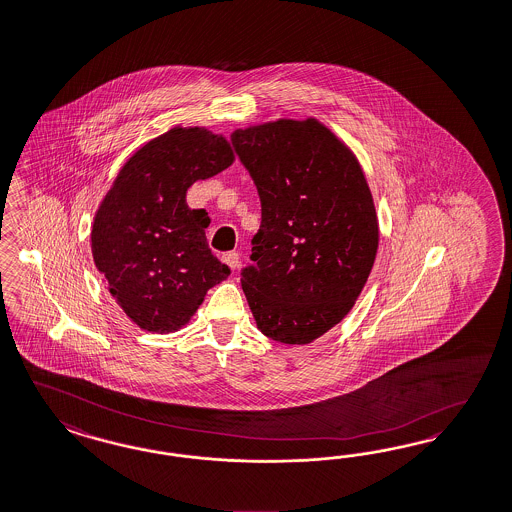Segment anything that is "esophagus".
Masks as SVG:
<instances>
[{"instance_id":"1","label":"esophagus","mask_w":512,"mask_h":512,"mask_svg":"<svg viewBox=\"0 0 512 512\" xmlns=\"http://www.w3.org/2000/svg\"><path fill=\"white\" fill-rule=\"evenodd\" d=\"M221 261H223L225 265H229L232 270H236L238 265H240V255H238L236 251H227V253L221 255Z\"/></svg>"}]
</instances>
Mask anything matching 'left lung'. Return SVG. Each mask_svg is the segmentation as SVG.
<instances>
[{
	"label": "left lung",
	"mask_w": 512,
	"mask_h": 512,
	"mask_svg": "<svg viewBox=\"0 0 512 512\" xmlns=\"http://www.w3.org/2000/svg\"><path fill=\"white\" fill-rule=\"evenodd\" d=\"M261 198L242 289L263 335L310 344L346 318L371 274L378 217L352 151L316 119L230 136Z\"/></svg>",
	"instance_id": "left-lung-1"
}]
</instances>
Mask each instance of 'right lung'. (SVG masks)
Listing matches in <instances>:
<instances>
[{
	"instance_id": "obj_1",
	"label": "right lung",
	"mask_w": 512,
	"mask_h": 512,
	"mask_svg": "<svg viewBox=\"0 0 512 512\" xmlns=\"http://www.w3.org/2000/svg\"><path fill=\"white\" fill-rule=\"evenodd\" d=\"M234 162L229 141L176 126L126 160L92 225L94 265L140 329L174 333L230 268L208 247L210 217L187 206V189Z\"/></svg>"
}]
</instances>
